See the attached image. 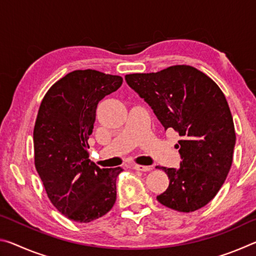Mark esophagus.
Here are the masks:
<instances>
[{"mask_svg": "<svg viewBox=\"0 0 256 256\" xmlns=\"http://www.w3.org/2000/svg\"><path fill=\"white\" fill-rule=\"evenodd\" d=\"M133 168L138 172H149L152 170L150 166H144V164H133Z\"/></svg>", "mask_w": 256, "mask_h": 256, "instance_id": "esophagus-1", "label": "esophagus"}]
</instances>
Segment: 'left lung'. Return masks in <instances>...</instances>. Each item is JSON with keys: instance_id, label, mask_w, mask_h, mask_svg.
I'll use <instances>...</instances> for the list:
<instances>
[{"instance_id": "8db88e82", "label": "left lung", "mask_w": 256, "mask_h": 256, "mask_svg": "<svg viewBox=\"0 0 256 256\" xmlns=\"http://www.w3.org/2000/svg\"><path fill=\"white\" fill-rule=\"evenodd\" d=\"M126 84L152 108L164 130H175L180 168L162 167L170 185L157 200L180 212L208 204L230 170L235 128L226 97L214 80L190 66L125 76Z\"/></svg>"}]
</instances>
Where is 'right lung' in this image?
I'll return each mask as SVG.
<instances>
[{
	"label": "right lung",
	"mask_w": 256,
	"mask_h": 256,
	"mask_svg": "<svg viewBox=\"0 0 256 256\" xmlns=\"http://www.w3.org/2000/svg\"><path fill=\"white\" fill-rule=\"evenodd\" d=\"M122 82L118 76L76 70L55 82L42 100L34 128V166L50 202L73 222L100 218L116 201L123 170L90 162L88 138L98 102Z\"/></svg>",
	"instance_id": "add662e5"
}]
</instances>
